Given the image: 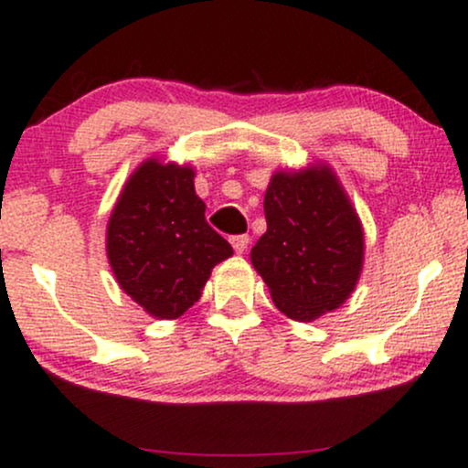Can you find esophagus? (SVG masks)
Here are the masks:
<instances>
[{
    "label": "esophagus",
    "instance_id": "esophagus-1",
    "mask_svg": "<svg viewBox=\"0 0 468 468\" xmlns=\"http://www.w3.org/2000/svg\"><path fill=\"white\" fill-rule=\"evenodd\" d=\"M249 241H250L249 235H233V238H230V244H233L235 252H244L249 249Z\"/></svg>",
    "mask_w": 468,
    "mask_h": 468
}]
</instances>
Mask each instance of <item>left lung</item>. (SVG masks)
Listing matches in <instances>:
<instances>
[{
  "label": "left lung",
  "mask_w": 468,
  "mask_h": 468,
  "mask_svg": "<svg viewBox=\"0 0 468 468\" xmlns=\"http://www.w3.org/2000/svg\"><path fill=\"white\" fill-rule=\"evenodd\" d=\"M266 233L250 261L272 302L294 321H314L346 303L363 271L365 238L350 197L327 165L272 174Z\"/></svg>",
  "instance_id": "obj_1"
}]
</instances>
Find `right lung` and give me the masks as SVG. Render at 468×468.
<instances>
[{
    "label": "right lung",
    "mask_w": 468,
    "mask_h": 468,
    "mask_svg": "<svg viewBox=\"0 0 468 468\" xmlns=\"http://www.w3.org/2000/svg\"><path fill=\"white\" fill-rule=\"evenodd\" d=\"M189 165L147 158L130 176L107 222V260L118 286L155 319H178L233 249L208 227Z\"/></svg>",
    "instance_id": "1"
}]
</instances>
